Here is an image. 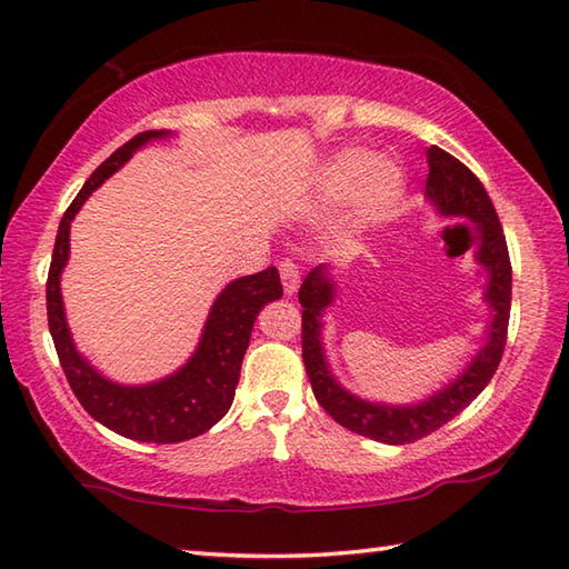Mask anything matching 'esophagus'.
<instances>
[{
    "mask_svg": "<svg viewBox=\"0 0 569 569\" xmlns=\"http://www.w3.org/2000/svg\"><path fill=\"white\" fill-rule=\"evenodd\" d=\"M278 271H281V281H283L286 296H296L298 286H300L298 266L293 261H281V263H278Z\"/></svg>",
    "mask_w": 569,
    "mask_h": 569,
    "instance_id": "obj_1",
    "label": "esophagus"
}]
</instances>
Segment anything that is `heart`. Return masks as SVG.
<instances>
[{
	"label": "heart",
	"mask_w": 569,
	"mask_h": 569,
	"mask_svg": "<svg viewBox=\"0 0 569 569\" xmlns=\"http://www.w3.org/2000/svg\"><path fill=\"white\" fill-rule=\"evenodd\" d=\"M406 192L403 168L393 161H379L377 153L367 149H345L325 163L308 196V212L312 217H332L347 204V232L367 234L369 229L398 210Z\"/></svg>",
	"instance_id": "b5f03b06"
}]
</instances>
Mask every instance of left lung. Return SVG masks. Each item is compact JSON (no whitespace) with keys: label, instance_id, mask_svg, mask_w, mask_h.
<instances>
[{"label":"left lung","instance_id":"obj_1","mask_svg":"<svg viewBox=\"0 0 569 569\" xmlns=\"http://www.w3.org/2000/svg\"><path fill=\"white\" fill-rule=\"evenodd\" d=\"M426 159L430 168L426 200L445 220H467L477 224L475 263L487 273L481 300L489 308V322L485 328V342L467 361V367L438 391L416 403H381L361 398L337 381L328 355H325L322 318L337 298L332 269L325 263L316 266L298 291V300L303 306V361L318 403L342 428L386 445H406L426 438L457 413H462L497 373L506 347V332H509L511 261L499 214L479 178L455 156L430 147Z\"/></svg>","mask_w":569,"mask_h":569}]
</instances>
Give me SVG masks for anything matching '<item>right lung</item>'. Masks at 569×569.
<instances>
[{"instance_id":"right-lung-1","label":"right lung","mask_w":569,"mask_h":569,"mask_svg":"<svg viewBox=\"0 0 569 569\" xmlns=\"http://www.w3.org/2000/svg\"><path fill=\"white\" fill-rule=\"evenodd\" d=\"M173 137V131H143L117 149L98 171L84 180L78 198L70 202L58 227L51 271L46 283L48 330H51L60 367L66 371L72 393L88 413L119 435L139 442H183L208 432L220 422L234 401L241 359L247 355L253 322L263 306L283 296L281 276L276 266L259 273L234 278L214 298L204 320L196 352L168 377L151 383H117L90 365L78 352L66 320L60 276L70 259V222L76 220L82 202L114 176L131 156L149 141Z\"/></svg>"}]
</instances>
